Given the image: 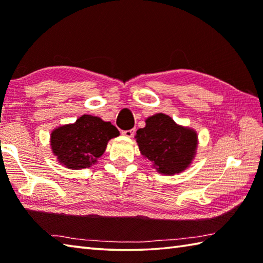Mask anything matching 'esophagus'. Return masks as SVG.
I'll use <instances>...</instances> for the list:
<instances>
[{
    "mask_svg": "<svg viewBox=\"0 0 263 263\" xmlns=\"http://www.w3.org/2000/svg\"><path fill=\"white\" fill-rule=\"evenodd\" d=\"M135 132H136L135 128H132V130L123 131V132H122V135H123V136H125V137H127V138H132L133 136H135Z\"/></svg>",
    "mask_w": 263,
    "mask_h": 263,
    "instance_id": "obj_1",
    "label": "esophagus"
}]
</instances>
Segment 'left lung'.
<instances>
[{
	"instance_id": "obj_1",
	"label": "left lung",
	"mask_w": 263,
	"mask_h": 263,
	"mask_svg": "<svg viewBox=\"0 0 263 263\" xmlns=\"http://www.w3.org/2000/svg\"><path fill=\"white\" fill-rule=\"evenodd\" d=\"M144 122L146 126L139 128L135 137L143 158L164 175L180 174L190 167L199 143L195 130L177 124L163 113L149 116Z\"/></svg>"
}]
</instances>
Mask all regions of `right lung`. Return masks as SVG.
I'll return each mask as SVG.
<instances>
[{
  "label": "right lung",
  "instance_id": "right-lung-1",
  "mask_svg": "<svg viewBox=\"0 0 263 263\" xmlns=\"http://www.w3.org/2000/svg\"><path fill=\"white\" fill-rule=\"evenodd\" d=\"M120 136L110 122L83 114L74 123L55 127L51 149L59 163L69 170H82L97 163L110 139Z\"/></svg>",
  "mask_w": 263,
  "mask_h": 263
}]
</instances>
